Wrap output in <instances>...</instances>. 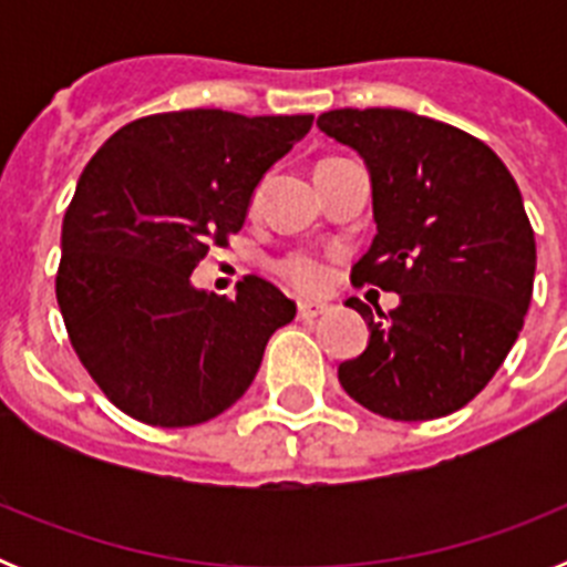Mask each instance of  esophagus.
I'll use <instances>...</instances> for the list:
<instances>
[{"label": "esophagus", "mask_w": 567, "mask_h": 567, "mask_svg": "<svg viewBox=\"0 0 567 567\" xmlns=\"http://www.w3.org/2000/svg\"><path fill=\"white\" fill-rule=\"evenodd\" d=\"M323 312H327V307H323V303H312V300H300L298 303L300 320H315V318H320Z\"/></svg>", "instance_id": "esophagus-1"}]
</instances>
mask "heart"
I'll return each instance as SVG.
<instances>
[{
	"mask_svg": "<svg viewBox=\"0 0 567 567\" xmlns=\"http://www.w3.org/2000/svg\"><path fill=\"white\" fill-rule=\"evenodd\" d=\"M278 272L280 278L289 280V284H292L295 289H300V292H315V289H320L323 278H327L323 264L307 252H295L289 255V258L280 260Z\"/></svg>",
	"mask_w": 567,
	"mask_h": 567,
	"instance_id": "b5f03b06",
	"label": "heart"
}]
</instances>
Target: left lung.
Instances as JSON below:
<instances>
[{
	"label": "left lung",
	"instance_id": "1",
	"mask_svg": "<svg viewBox=\"0 0 567 567\" xmlns=\"http://www.w3.org/2000/svg\"><path fill=\"white\" fill-rule=\"evenodd\" d=\"M318 127L372 178L378 235L352 284L400 295L380 320L346 300L369 346L338 365L340 385L380 417L457 412L503 365L534 292L537 244L517 182L488 144L409 110H329Z\"/></svg>",
	"mask_w": 567,
	"mask_h": 567
}]
</instances>
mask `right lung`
Listing matches in <instances>:
<instances>
[{"instance_id": "obj_1", "label": "right lung", "mask_w": 567, "mask_h": 567, "mask_svg": "<svg viewBox=\"0 0 567 567\" xmlns=\"http://www.w3.org/2000/svg\"><path fill=\"white\" fill-rule=\"evenodd\" d=\"M312 115L178 110L102 144L64 213L56 300L79 360L124 414L198 425L247 392L295 300L258 275L195 289L209 247L244 227L255 187Z\"/></svg>"}]
</instances>
